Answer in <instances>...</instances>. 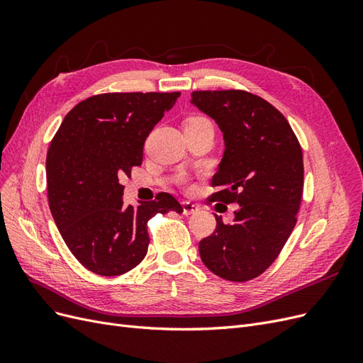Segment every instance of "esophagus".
I'll list each match as a JSON object with an SVG mask.
<instances>
[{
    "instance_id": "esophagus-1",
    "label": "esophagus",
    "mask_w": 363,
    "mask_h": 363,
    "mask_svg": "<svg viewBox=\"0 0 363 363\" xmlns=\"http://www.w3.org/2000/svg\"><path fill=\"white\" fill-rule=\"evenodd\" d=\"M182 207H183V215L189 216V215H194L200 211V206L199 204H194L191 201H183L182 203Z\"/></svg>"
}]
</instances>
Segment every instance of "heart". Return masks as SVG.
Segmentation results:
<instances>
[{"instance_id":"obj_1","label":"heart","mask_w":363,"mask_h":363,"mask_svg":"<svg viewBox=\"0 0 363 363\" xmlns=\"http://www.w3.org/2000/svg\"><path fill=\"white\" fill-rule=\"evenodd\" d=\"M188 123H211V121L204 116H192L188 119Z\"/></svg>"}]
</instances>
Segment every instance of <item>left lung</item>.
I'll return each instance as SVG.
<instances>
[{
    "instance_id": "1",
    "label": "left lung",
    "mask_w": 363,
    "mask_h": 363,
    "mask_svg": "<svg viewBox=\"0 0 363 363\" xmlns=\"http://www.w3.org/2000/svg\"><path fill=\"white\" fill-rule=\"evenodd\" d=\"M192 103L223 130L224 157L207 204H239L232 223L215 215V232L200 242L204 265L218 277L248 281L280 255L303 199V151L288 119L242 89L194 91Z\"/></svg>"
}]
</instances>
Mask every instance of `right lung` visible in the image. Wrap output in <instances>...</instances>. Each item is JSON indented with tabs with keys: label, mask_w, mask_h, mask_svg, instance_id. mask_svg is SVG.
I'll use <instances>...</instances> for the list:
<instances>
[{
	"label": "right lung",
	"mask_w": 363,
	"mask_h": 363,
	"mask_svg": "<svg viewBox=\"0 0 363 363\" xmlns=\"http://www.w3.org/2000/svg\"><path fill=\"white\" fill-rule=\"evenodd\" d=\"M180 92H108L65 116L47 152L48 204L74 257L98 276L125 274L144 260L148 221L182 213L171 194L124 206L123 177L142 164L145 139Z\"/></svg>",
	"instance_id": "1"
}]
</instances>
